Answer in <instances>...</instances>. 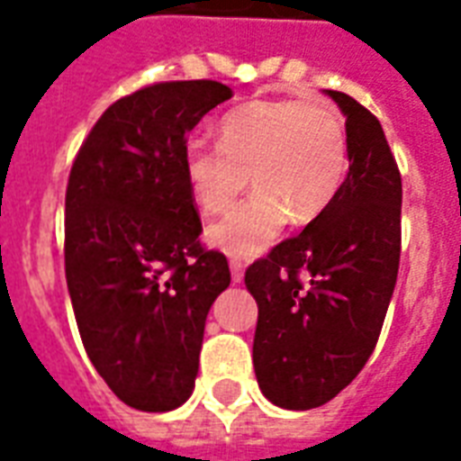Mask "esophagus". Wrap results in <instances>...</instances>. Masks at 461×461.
I'll use <instances>...</instances> for the list:
<instances>
[{
  "label": "esophagus",
  "instance_id": "1",
  "mask_svg": "<svg viewBox=\"0 0 461 461\" xmlns=\"http://www.w3.org/2000/svg\"><path fill=\"white\" fill-rule=\"evenodd\" d=\"M230 267H231V280H234V282L244 280V263H241V260L231 258Z\"/></svg>",
  "mask_w": 461,
  "mask_h": 461
}]
</instances>
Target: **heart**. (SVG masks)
I'll return each mask as SVG.
<instances>
[{"label": "heart", "instance_id": "b5f03b06", "mask_svg": "<svg viewBox=\"0 0 461 461\" xmlns=\"http://www.w3.org/2000/svg\"><path fill=\"white\" fill-rule=\"evenodd\" d=\"M220 140L184 148V176L195 205L220 215L249 186L256 194L208 227V244L231 258H256L282 227L306 224L335 203L349 172V139L335 107L315 100H253L227 112Z\"/></svg>", "mask_w": 461, "mask_h": 461}]
</instances>
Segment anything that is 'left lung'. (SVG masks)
<instances>
[{
	"mask_svg": "<svg viewBox=\"0 0 461 461\" xmlns=\"http://www.w3.org/2000/svg\"><path fill=\"white\" fill-rule=\"evenodd\" d=\"M328 95L347 117L342 191L244 277L258 303V385L273 404L296 411L321 407L357 378L378 344L400 270V167L375 114L347 93Z\"/></svg>",
	"mask_w": 461,
	"mask_h": 461,
	"instance_id": "8db88e82",
	"label": "left lung"
}]
</instances>
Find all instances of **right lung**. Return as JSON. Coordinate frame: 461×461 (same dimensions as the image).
Instances as JSON below:
<instances>
[{
  "label": "right lung",
  "instance_id": "add662e5",
  "mask_svg": "<svg viewBox=\"0 0 461 461\" xmlns=\"http://www.w3.org/2000/svg\"><path fill=\"white\" fill-rule=\"evenodd\" d=\"M231 90L165 81L119 97L90 129L67 184L64 267L95 371L140 411L194 393L205 318L230 266L198 241L186 176L188 131Z\"/></svg>",
  "mask_w": 461,
  "mask_h": 461
}]
</instances>
